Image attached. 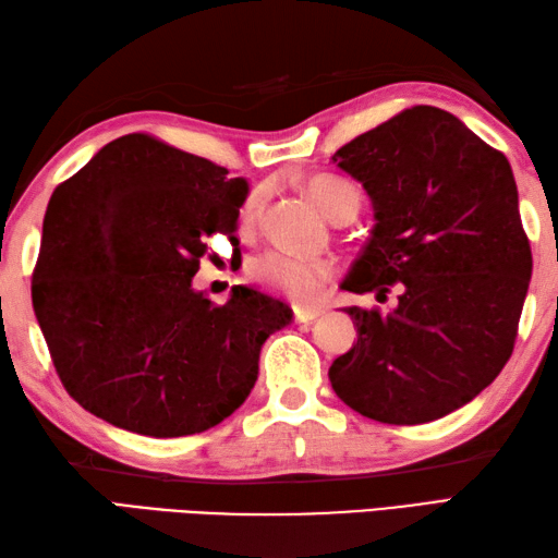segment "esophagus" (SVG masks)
<instances>
[{
  "label": "esophagus",
  "mask_w": 558,
  "mask_h": 558,
  "mask_svg": "<svg viewBox=\"0 0 558 558\" xmlns=\"http://www.w3.org/2000/svg\"><path fill=\"white\" fill-rule=\"evenodd\" d=\"M318 316H322V310H314V306H294V322L298 324H310Z\"/></svg>",
  "instance_id": "1"
}]
</instances>
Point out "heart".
<instances>
[{
    "mask_svg": "<svg viewBox=\"0 0 558 558\" xmlns=\"http://www.w3.org/2000/svg\"><path fill=\"white\" fill-rule=\"evenodd\" d=\"M312 198L316 201L326 216L338 218L340 213L354 210L357 213L362 194L350 180H342L336 174H316L306 184ZM268 189L256 186L248 192L244 204L240 208V222L244 228H252L260 218V213L266 208ZM248 278L258 282L260 288L270 292L286 294L288 300L294 302H312L318 298L324 282L336 276V266L328 258H312L286 252V248H270L260 256L248 260L246 266Z\"/></svg>",
    "mask_w": 558,
    "mask_h": 558,
    "instance_id": "b5f03b06",
    "label": "heart"
}]
</instances>
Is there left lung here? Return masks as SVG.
<instances>
[{
	"label": "left lung",
	"mask_w": 558,
	"mask_h": 558,
	"mask_svg": "<svg viewBox=\"0 0 558 558\" xmlns=\"http://www.w3.org/2000/svg\"><path fill=\"white\" fill-rule=\"evenodd\" d=\"M333 162L362 182L376 218L340 288L378 302L396 288L398 306H350L357 345L330 364V386L384 424L444 417L513 354L532 252L511 165L429 105L352 138Z\"/></svg>",
	"instance_id": "1"
}]
</instances>
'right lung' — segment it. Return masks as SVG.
Returning a JSON list of instances; mask_svg holds the SVG:
<instances>
[{
	"mask_svg": "<svg viewBox=\"0 0 558 558\" xmlns=\"http://www.w3.org/2000/svg\"><path fill=\"white\" fill-rule=\"evenodd\" d=\"M246 192L242 177L150 134L110 141L54 189L31 294L83 410L174 438L220 424L252 393L260 345L292 310L242 286L225 304L192 288L213 234L240 242Z\"/></svg>",
	"mask_w": 558,
	"mask_h": 558,
	"instance_id": "add662e5",
	"label": "right lung"
}]
</instances>
